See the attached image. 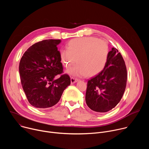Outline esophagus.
Masks as SVG:
<instances>
[{"mask_svg":"<svg viewBox=\"0 0 149 149\" xmlns=\"http://www.w3.org/2000/svg\"><path fill=\"white\" fill-rule=\"evenodd\" d=\"M77 81H78V79L75 78H73V77L71 78V84H74V83L77 82Z\"/></svg>","mask_w":149,"mask_h":149,"instance_id":"esophagus-1","label":"esophagus"}]
</instances>
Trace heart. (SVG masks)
Instances as JSON below:
<instances>
[{"label": "heart", "instance_id": "b5f03b06", "mask_svg": "<svg viewBox=\"0 0 149 149\" xmlns=\"http://www.w3.org/2000/svg\"><path fill=\"white\" fill-rule=\"evenodd\" d=\"M107 42L93 37H84L71 40L67 49L59 52L62 65L69 68L76 62H78L67 71L75 77L88 75L93 77L102 71L107 63L109 55Z\"/></svg>", "mask_w": 149, "mask_h": 149}]
</instances>
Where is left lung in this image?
<instances>
[{"label": "left lung", "instance_id": "8db88e82", "mask_svg": "<svg viewBox=\"0 0 149 149\" xmlns=\"http://www.w3.org/2000/svg\"><path fill=\"white\" fill-rule=\"evenodd\" d=\"M127 79L125 62L118 51L113 48L102 71L88 81L86 94L88 107L98 113L114 108L124 94Z\"/></svg>", "mask_w": 149, "mask_h": 149}]
</instances>
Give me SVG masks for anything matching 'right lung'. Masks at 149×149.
I'll return each instance as SVG.
<instances>
[{
    "mask_svg": "<svg viewBox=\"0 0 149 149\" xmlns=\"http://www.w3.org/2000/svg\"><path fill=\"white\" fill-rule=\"evenodd\" d=\"M60 39L44 40L32 45L24 53L19 63L21 84L29 102L34 107L47 109L59 101L70 85L68 75L63 74L59 51Z\"/></svg>",
    "mask_w": 149,
    "mask_h": 149,
    "instance_id": "1",
    "label": "right lung"
}]
</instances>
